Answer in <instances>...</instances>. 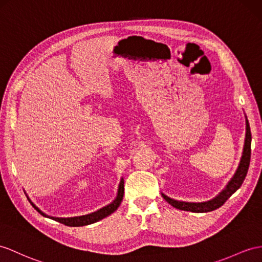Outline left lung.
I'll return each mask as SVG.
<instances>
[{"label": "left lung", "mask_w": 262, "mask_h": 262, "mask_svg": "<svg viewBox=\"0 0 262 262\" xmlns=\"http://www.w3.org/2000/svg\"><path fill=\"white\" fill-rule=\"evenodd\" d=\"M246 140H245V146L244 152H242V157L239 163V167L235 171V173L231 178V180L228 182L226 188L223 189L221 192L214 196L213 199L205 201V202H186V201H178L174 199H171L168 195L162 193L163 199L167 201L172 207H174L179 210H184V211H191V212H209L220 208L223 203H225L229 198H230L235 191H237L242 182H244L245 178L247 176V172L249 169V164H250V157H251V131L250 125L246 117Z\"/></svg>", "instance_id": "left-lung-1"}]
</instances>
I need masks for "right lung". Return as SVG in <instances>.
I'll use <instances>...</instances> for the list:
<instances>
[{"instance_id": "1", "label": "right lung", "mask_w": 262, "mask_h": 262, "mask_svg": "<svg viewBox=\"0 0 262 262\" xmlns=\"http://www.w3.org/2000/svg\"><path fill=\"white\" fill-rule=\"evenodd\" d=\"M123 193H124V181H123V178L121 179L120 184H119V189H118V195L116 199H114L110 205H107L103 208L99 209L98 211L92 212V213H89L85 215H80V216H72V218H56V216H51L48 215L44 212H42L41 210L34 206V203H32L29 199V201L31 202V205L35 208V210L39 213H41L43 216H48L50 219H53L55 221H59L63 225L66 226H70V227H82V226H88V225H91V223L97 222L99 220H102L105 216L110 215L111 213H113L116 210L119 208V206L121 205V201L123 199Z\"/></svg>"}]
</instances>
